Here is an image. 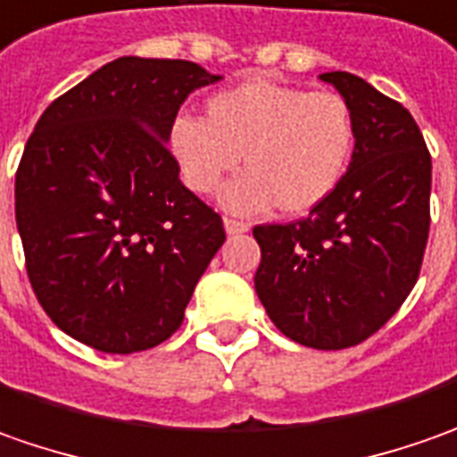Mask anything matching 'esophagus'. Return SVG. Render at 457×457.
Instances as JSON below:
<instances>
[{
  "label": "esophagus",
  "mask_w": 457,
  "mask_h": 457,
  "mask_svg": "<svg viewBox=\"0 0 457 457\" xmlns=\"http://www.w3.org/2000/svg\"><path fill=\"white\" fill-rule=\"evenodd\" d=\"M225 229H228V235H240V232H247L250 225L243 222V220H229V217H225Z\"/></svg>",
  "instance_id": "34e87169"
}]
</instances>
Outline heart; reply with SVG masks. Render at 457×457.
Returning a JSON list of instances; mask_svg holds the SVG:
<instances>
[{
    "label": "heart",
    "instance_id": "obj_1",
    "mask_svg": "<svg viewBox=\"0 0 457 457\" xmlns=\"http://www.w3.org/2000/svg\"><path fill=\"white\" fill-rule=\"evenodd\" d=\"M356 141L349 103L331 90H303L273 80H247L214 93L207 119L181 113L169 126V151L187 187L210 195L243 156V179L222 202L235 212L276 204L306 214L331 197Z\"/></svg>",
    "mask_w": 457,
    "mask_h": 457
}]
</instances>
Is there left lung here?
<instances>
[{"label": "left lung", "instance_id": "1", "mask_svg": "<svg viewBox=\"0 0 457 457\" xmlns=\"http://www.w3.org/2000/svg\"><path fill=\"white\" fill-rule=\"evenodd\" d=\"M349 103L354 154L331 197L258 225L255 291L293 341L337 352L379 331L415 288L430 232L433 159L402 103L352 72H323Z\"/></svg>", "mask_w": 457, "mask_h": 457}]
</instances>
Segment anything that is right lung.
Listing matches in <instances>:
<instances>
[{
  "instance_id": "right-lung-1",
  "label": "right lung",
  "mask_w": 457,
  "mask_h": 457,
  "mask_svg": "<svg viewBox=\"0 0 457 457\" xmlns=\"http://www.w3.org/2000/svg\"><path fill=\"white\" fill-rule=\"evenodd\" d=\"M220 75L119 57L47 105L24 146L14 214L45 313L105 354L171 337L225 243L222 217L179 179L169 126Z\"/></svg>"
}]
</instances>
